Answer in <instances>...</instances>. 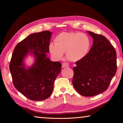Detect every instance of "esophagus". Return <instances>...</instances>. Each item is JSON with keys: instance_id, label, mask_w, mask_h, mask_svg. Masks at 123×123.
Returning <instances> with one entry per match:
<instances>
[{"instance_id": "1", "label": "esophagus", "mask_w": 123, "mask_h": 123, "mask_svg": "<svg viewBox=\"0 0 123 123\" xmlns=\"http://www.w3.org/2000/svg\"><path fill=\"white\" fill-rule=\"evenodd\" d=\"M62 68H66V67H69V64L67 62H63L62 64Z\"/></svg>"}]
</instances>
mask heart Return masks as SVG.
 Returning <instances> with one entry per match:
<instances>
[{"label": "heart", "mask_w": 123, "mask_h": 123, "mask_svg": "<svg viewBox=\"0 0 123 123\" xmlns=\"http://www.w3.org/2000/svg\"><path fill=\"white\" fill-rule=\"evenodd\" d=\"M55 44L49 45L50 53L57 59H62L64 53L72 61H78L87 56L91 42L88 35L79 32H62L55 37Z\"/></svg>", "instance_id": "1"}]
</instances>
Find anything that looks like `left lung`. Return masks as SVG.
Segmentation results:
<instances>
[{
	"label": "left lung",
	"mask_w": 123,
	"mask_h": 123,
	"mask_svg": "<svg viewBox=\"0 0 123 123\" xmlns=\"http://www.w3.org/2000/svg\"><path fill=\"white\" fill-rule=\"evenodd\" d=\"M93 39L87 56L76 62L72 84L79 94L93 97L106 90L117 71L115 49L101 35L87 31Z\"/></svg>",
	"instance_id": "1"
}]
</instances>
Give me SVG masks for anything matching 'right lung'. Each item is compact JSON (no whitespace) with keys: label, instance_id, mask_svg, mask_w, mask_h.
<instances>
[{"label":"right lung","instance_id":"add662e5","mask_svg":"<svg viewBox=\"0 0 123 123\" xmlns=\"http://www.w3.org/2000/svg\"><path fill=\"white\" fill-rule=\"evenodd\" d=\"M52 33L49 31L34 33L18 43L14 48L10 70L15 88L33 101L44 100L50 96L56 78L62 64L47 57ZM29 53L35 57V63L26 68L24 60Z\"/></svg>","mask_w":123,"mask_h":123}]
</instances>
